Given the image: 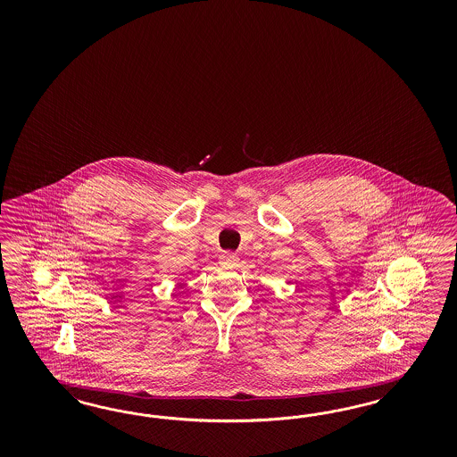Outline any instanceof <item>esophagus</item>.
Instances as JSON below:
<instances>
[{
    "label": "esophagus",
    "mask_w": 457,
    "mask_h": 457,
    "mask_svg": "<svg viewBox=\"0 0 457 457\" xmlns=\"http://www.w3.org/2000/svg\"><path fill=\"white\" fill-rule=\"evenodd\" d=\"M220 260H221L222 264H229V266H233V264L237 263V256H236L235 253H229V251H224V253H221Z\"/></svg>",
    "instance_id": "obj_1"
}]
</instances>
